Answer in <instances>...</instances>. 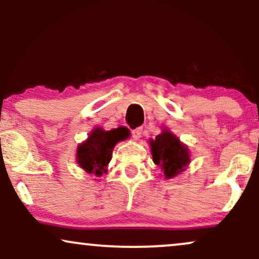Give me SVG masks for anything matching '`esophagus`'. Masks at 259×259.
<instances>
[{"label":"esophagus","mask_w":259,"mask_h":259,"mask_svg":"<svg viewBox=\"0 0 259 259\" xmlns=\"http://www.w3.org/2000/svg\"><path fill=\"white\" fill-rule=\"evenodd\" d=\"M133 138L134 140H139L140 138H141V134H142V130L140 129V127H138V129L133 130Z\"/></svg>","instance_id":"1"}]
</instances>
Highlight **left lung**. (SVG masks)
<instances>
[{"mask_svg":"<svg viewBox=\"0 0 259 259\" xmlns=\"http://www.w3.org/2000/svg\"><path fill=\"white\" fill-rule=\"evenodd\" d=\"M148 144L154 164L160 168L164 179L178 177L191 162L189 148L168 127H162V133L156 139L148 140Z\"/></svg>","mask_w":259,"mask_h":259,"instance_id":"left-lung-1","label":"left lung"}]
</instances>
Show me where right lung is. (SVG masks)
Masks as SVG:
<instances>
[{"label":"right lung","mask_w":259,"mask_h":259,"mask_svg":"<svg viewBox=\"0 0 259 259\" xmlns=\"http://www.w3.org/2000/svg\"><path fill=\"white\" fill-rule=\"evenodd\" d=\"M127 138L129 135L121 127L113 130H105L101 126L95 127L88 139L76 147V163L92 177H102L107 173L114 146Z\"/></svg>","instance_id":"right-lung-1"}]
</instances>
